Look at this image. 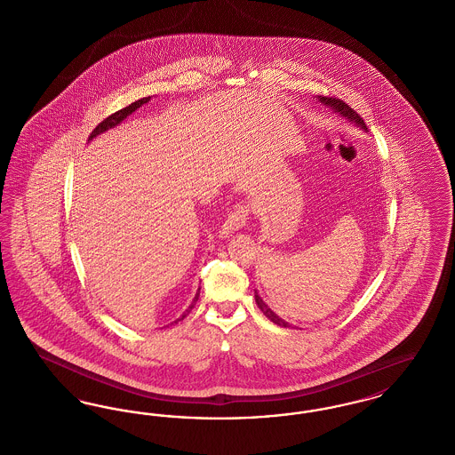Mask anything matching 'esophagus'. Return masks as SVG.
<instances>
[{"label":"esophagus","instance_id":"34e87169","mask_svg":"<svg viewBox=\"0 0 455 455\" xmlns=\"http://www.w3.org/2000/svg\"><path fill=\"white\" fill-rule=\"evenodd\" d=\"M247 217H249V206L243 204V203L237 204L234 208V212L225 220V223L221 227V235L227 237V235L237 232L240 228H243L245 223H247Z\"/></svg>","mask_w":455,"mask_h":455}]
</instances>
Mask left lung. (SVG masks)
I'll return each instance as SVG.
<instances>
[{"mask_svg":"<svg viewBox=\"0 0 455 455\" xmlns=\"http://www.w3.org/2000/svg\"><path fill=\"white\" fill-rule=\"evenodd\" d=\"M319 100L327 106V108H332L334 112H338V114H341L343 117H347V121H351V123H355L358 128H362V130L367 131V126H365V121L360 117V114H356L353 108L347 106V102H343L341 99H334V97H319ZM254 297H256V303H258V307L260 308V312L271 321V323H275L276 325H282V327H290V324L286 323V321H283L280 315H276L266 303L262 302V299H260L259 295H258V291H254Z\"/></svg>","mask_w":455,"mask_h":455,"instance_id":"left-lung-1","label":"left lung"}]
</instances>
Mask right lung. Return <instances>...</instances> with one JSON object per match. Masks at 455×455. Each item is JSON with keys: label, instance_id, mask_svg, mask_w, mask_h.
<instances>
[{"label": "right lung", "instance_id": "right-lung-1", "mask_svg": "<svg viewBox=\"0 0 455 455\" xmlns=\"http://www.w3.org/2000/svg\"><path fill=\"white\" fill-rule=\"evenodd\" d=\"M147 102H150V97H143V99H140V100H136V102H132L131 106L128 108H121V110H117V112H114V114H110L108 117H106L95 130L90 132V136H88V141H92L95 136H99V134H102V132H106L108 130H112V128H116L117 124H121L130 114H132L136 108H141L143 104H147ZM199 290L201 288H197V293H196L195 299H193V303L189 305V308H186V312L182 314V317L180 319H184L189 312H191V308L195 307L196 302H197V299H199ZM180 319H177V321H180Z\"/></svg>", "mask_w": 455, "mask_h": 455}]
</instances>
